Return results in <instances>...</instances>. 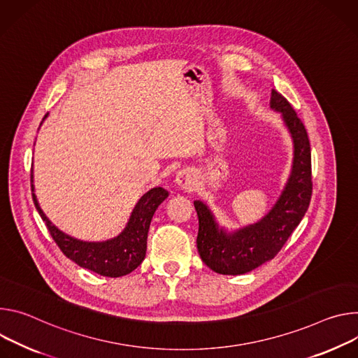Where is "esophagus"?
Here are the masks:
<instances>
[{"mask_svg": "<svg viewBox=\"0 0 358 358\" xmlns=\"http://www.w3.org/2000/svg\"><path fill=\"white\" fill-rule=\"evenodd\" d=\"M176 183L179 187L186 190H193L196 186V175L190 169H182L176 175Z\"/></svg>", "mask_w": 358, "mask_h": 358, "instance_id": "obj_1", "label": "esophagus"}]
</instances>
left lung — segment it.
I'll use <instances>...</instances> for the list:
<instances>
[{"instance_id": "1", "label": "left lung", "mask_w": 358, "mask_h": 358, "mask_svg": "<svg viewBox=\"0 0 358 358\" xmlns=\"http://www.w3.org/2000/svg\"><path fill=\"white\" fill-rule=\"evenodd\" d=\"M270 108L282 112L294 142L293 171L273 209L260 222L227 234L219 229L206 205L194 201L199 217L197 252L219 274H243L271 260L299 226L311 201V149L304 124L290 102L274 90Z\"/></svg>"}]
</instances>
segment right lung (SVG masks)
<instances>
[{"label": "right lung", "instance_id": "right-lung-1", "mask_svg": "<svg viewBox=\"0 0 358 358\" xmlns=\"http://www.w3.org/2000/svg\"><path fill=\"white\" fill-rule=\"evenodd\" d=\"M31 190L34 192L32 171ZM168 196L169 193L164 187L150 189L136 203L124 231L115 237V239L101 243L81 242L62 233L48 220L41 208H39L35 193H32V201L39 216L45 222L54 242L68 259L75 262L78 266L95 271L96 274L106 277H121L134 271L143 262L146 255L148 230L152 216L157 206Z\"/></svg>", "mask_w": 358, "mask_h": 358}]
</instances>
